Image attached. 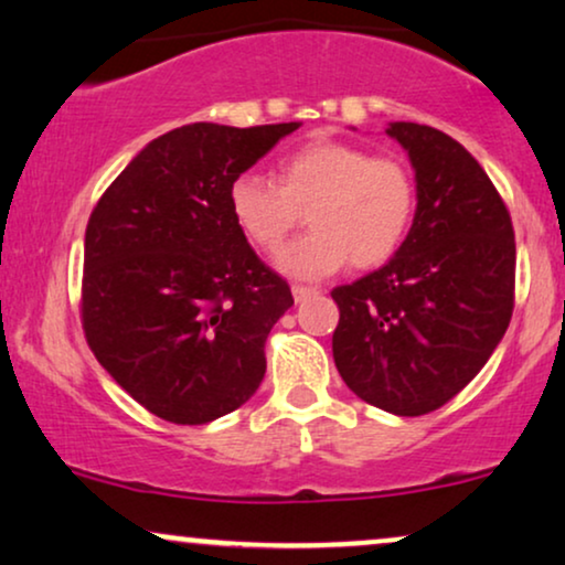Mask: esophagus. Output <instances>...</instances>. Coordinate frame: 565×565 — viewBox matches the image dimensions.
<instances>
[{"mask_svg":"<svg viewBox=\"0 0 565 565\" xmlns=\"http://www.w3.org/2000/svg\"><path fill=\"white\" fill-rule=\"evenodd\" d=\"M311 296H317L315 288H306V285H294V298H296V303L309 301Z\"/></svg>","mask_w":565,"mask_h":565,"instance_id":"34e87169","label":"esophagus"}]
</instances>
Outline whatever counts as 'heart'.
<instances>
[{
	"label": "heart",
	"mask_w": 565,
	"mask_h": 565,
	"mask_svg": "<svg viewBox=\"0 0 565 565\" xmlns=\"http://www.w3.org/2000/svg\"><path fill=\"white\" fill-rule=\"evenodd\" d=\"M230 214L248 243L277 250L306 212L311 233L277 254V269L298 280L385 264L406 241L416 212L414 175L401 159L317 136L288 151L275 180L243 172L230 183Z\"/></svg>",
	"instance_id": "1"
}]
</instances>
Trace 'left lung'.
Segmentation results:
<instances>
[{
	"label": "left lung",
	"instance_id": "8db88e82",
	"mask_svg": "<svg viewBox=\"0 0 565 565\" xmlns=\"http://www.w3.org/2000/svg\"><path fill=\"white\" fill-rule=\"evenodd\" d=\"M385 134L414 167V222L385 267L332 290V356L361 401L422 416L461 393L503 340L516 241L495 185L456 138L419 122Z\"/></svg>",
	"mask_w": 565,
	"mask_h": 565
}]
</instances>
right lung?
<instances>
[{"label": "right lung", "mask_w": 565, "mask_h": 565, "mask_svg": "<svg viewBox=\"0 0 565 565\" xmlns=\"http://www.w3.org/2000/svg\"><path fill=\"white\" fill-rule=\"evenodd\" d=\"M298 128L183 125L146 143L90 212L83 330L159 419L214 422L262 385L264 343L294 296L248 246L227 191Z\"/></svg>", "instance_id": "obj_1"}]
</instances>
